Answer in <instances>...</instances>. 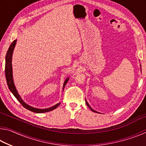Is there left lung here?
<instances>
[{
    "instance_id": "1",
    "label": "left lung",
    "mask_w": 146,
    "mask_h": 146,
    "mask_svg": "<svg viewBox=\"0 0 146 146\" xmlns=\"http://www.w3.org/2000/svg\"><path fill=\"white\" fill-rule=\"evenodd\" d=\"M86 104H87V106H88V107H89V108H90V110H91V111H93V112H95V113H98L97 111H95L94 110H93V109L91 108V106H90V104H89L88 103V102H87V101H86Z\"/></svg>"
}]
</instances>
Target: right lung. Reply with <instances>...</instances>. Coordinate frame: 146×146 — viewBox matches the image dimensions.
<instances>
[{
	"mask_svg": "<svg viewBox=\"0 0 146 146\" xmlns=\"http://www.w3.org/2000/svg\"><path fill=\"white\" fill-rule=\"evenodd\" d=\"M17 42V40H15L11 44L10 46L8 49V51H7L6 56V64H5V75H6V81L7 84H8V88L11 93L13 94V95L15 97L17 100H19V102L21 104L22 106H23L24 108H25L27 110L31 111L32 112L34 113H46L48 111H51L53 110H55L58 106L60 105V103L56 104V105L52 106V107L47 108V109H38L35 108L33 107H31V106H29L22 99L21 96L19 95L18 92L16 90L15 86L13 80V73H12V64H11V59H12V55H13V49L15 48V44ZM69 80V78H66V80L64 81V86H63V90L66 84H67L68 81Z\"/></svg>",
	"mask_w": 146,
	"mask_h": 146,
	"instance_id": "1",
	"label": "right lung"
}]
</instances>
